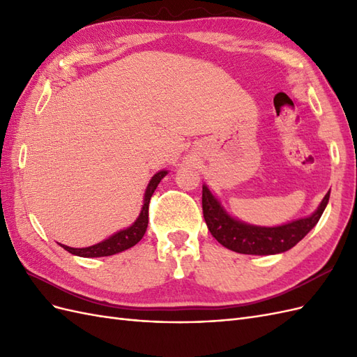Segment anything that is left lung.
Returning a JSON list of instances; mask_svg holds the SVG:
<instances>
[{
	"label": "left lung",
	"mask_w": 357,
	"mask_h": 357,
	"mask_svg": "<svg viewBox=\"0 0 357 357\" xmlns=\"http://www.w3.org/2000/svg\"><path fill=\"white\" fill-rule=\"evenodd\" d=\"M329 193L331 192L326 193L319 208L308 218L266 228V226H255L234 219L213 197L210 189L204 185L202 213L211 235L229 250L243 255H277L296 245L314 228L326 208Z\"/></svg>",
	"instance_id": "left-lung-1"
}]
</instances>
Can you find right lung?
Listing matches in <instances>:
<instances>
[{
    "label": "right lung",
    "instance_id": "right-lung-1",
    "mask_svg": "<svg viewBox=\"0 0 357 357\" xmlns=\"http://www.w3.org/2000/svg\"><path fill=\"white\" fill-rule=\"evenodd\" d=\"M168 174V171L162 169L152 177V180L149 181V186L146 189L144 193V204L143 208L139 211V215L137 218V220L129 226L126 229H122L116 232L114 235H112L110 238H107L98 244L91 245V247H83V248H74V247H68V245H62L66 250L71 255L75 256H82V257H101V256H112L116 253H121L126 248H131L132 245H135L139 240L143 238L146 229H147V223H149V202L150 198H152L155 189L158 188L159 181L164 178Z\"/></svg>",
    "mask_w": 357,
    "mask_h": 357
}]
</instances>
